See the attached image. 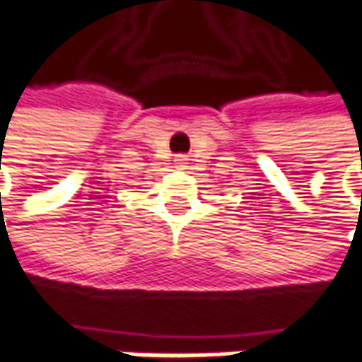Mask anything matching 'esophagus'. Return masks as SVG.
<instances>
[{
  "label": "esophagus",
  "mask_w": 362,
  "mask_h": 362,
  "mask_svg": "<svg viewBox=\"0 0 362 362\" xmlns=\"http://www.w3.org/2000/svg\"><path fill=\"white\" fill-rule=\"evenodd\" d=\"M176 162H178V164H184V158H176Z\"/></svg>",
  "instance_id": "1"
}]
</instances>
